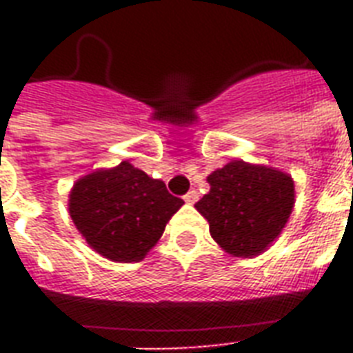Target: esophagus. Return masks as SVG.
Masks as SVG:
<instances>
[{
	"label": "esophagus",
	"mask_w": 353,
	"mask_h": 353,
	"mask_svg": "<svg viewBox=\"0 0 353 353\" xmlns=\"http://www.w3.org/2000/svg\"><path fill=\"white\" fill-rule=\"evenodd\" d=\"M183 199H185V201H187V203H196V201H198L199 199V194L196 192V190H190V192H187L185 194V196H183Z\"/></svg>",
	"instance_id": "obj_1"
}]
</instances>
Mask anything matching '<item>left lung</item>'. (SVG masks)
Returning <instances> with one entry per match:
<instances>
[{
  "mask_svg": "<svg viewBox=\"0 0 353 353\" xmlns=\"http://www.w3.org/2000/svg\"><path fill=\"white\" fill-rule=\"evenodd\" d=\"M207 183L209 194L196 209L209 221L216 243L232 256L252 258L265 251L295 207L293 177L273 166L231 161Z\"/></svg>",
  "mask_w": 353,
  "mask_h": 353,
  "instance_id": "1",
  "label": "left lung"
}]
</instances>
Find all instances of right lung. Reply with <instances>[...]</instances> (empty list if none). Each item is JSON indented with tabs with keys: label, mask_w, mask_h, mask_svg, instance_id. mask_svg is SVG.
Here are the masks:
<instances>
[{
	"label": "right lung",
	"mask_w": 353,
	"mask_h": 353,
	"mask_svg": "<svg viewBox=\"0 0 353 353\" xmlns=\"http://www.w3.org/2000/svg\"><path fill=\"white\" fill-rule=\"evenodd\" d=\"M183 203L161 179L122 161L77 179L68 207L93 251L112 262L132 263L148 254Z\"/></svg>",
	"instance_id": "add662e5"
}]
</instances>
